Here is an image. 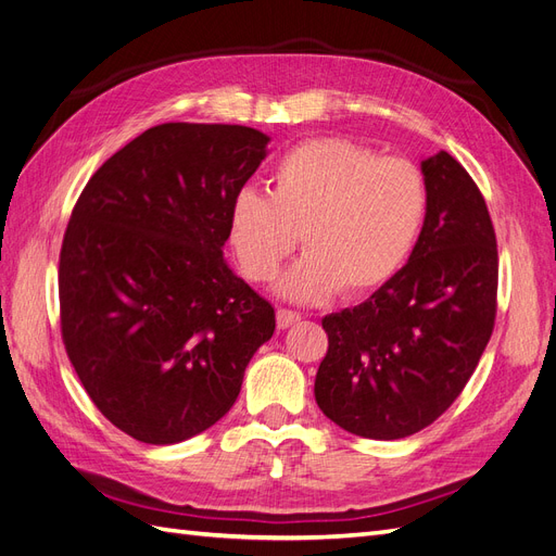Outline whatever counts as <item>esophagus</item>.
I'll use <instances>...</instances> for the list:
<instances>
[{
  "instance_id": "1",
  "label": "esophagus",
  "mask_w": 556,
  "mask_h": 556,
  "mask_svg": "<svg viewBox=\"0 0 556 556\" xmlns=\"http://www.w3.org/2000/svg\"><path fill=\"white\" fill-rule=\"evenodd\" d=\"M276 319H278V327H280V329H288V327H292L294 323H299L301 315H299L296 311H290V308H278Z\"/></svg>"
}]
</instances>
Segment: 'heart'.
<instances>
[{"mask_svg": "<svg viewBox=\"0 0 556 556\" xmlns=\"http://www.w3.org/2000/svg\"><path fill=\"white\" fill-rule=\"evenodd\" d=\"M427 215V182L408 160L380 157L343 137L294 146L268 176V194L241 190L231 201L229 237L248 278L274 280L294 248L301 260L282 292L315 301L371 292L390 280Z\"/></svg>", "mask_w": 556, "mask_h": 556, "instance_id": "b5f03b06", "label": "heart"}]
</instances>
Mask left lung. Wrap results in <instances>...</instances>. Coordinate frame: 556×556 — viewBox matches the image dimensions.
<instances>
[{
    "label": "left lung",
    "instance_id": "1",
    "mask_svg": "<svg viewBox=\"0 0 556 556\" xmlns=\"http://www.w3.org/2000/svg\"><path fill=\"white\" fill-rule=\"evenodd\" d=\"M422 174L427 215L408 264L364 304L323 319L315 401L362 439H406L439 419L494 331L498 250L484 197L445 150Z\"/></svg>",
    "mask_w": 556,
    "mask_h": 556
}]
</instances>
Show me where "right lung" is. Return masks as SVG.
I'll list each match as a JSON object with an SVG mask.
<instances>
[{"instance_id":"1","label":"right lung","mask_w":556,"mask_h":556,"mask_svg":"<svg viewBox=\"0 0 556 556\" xmlns=\"http://www.w3.org/2000/svg\"><path fill=\"white\" fill-rule=\"evenodd\" d=\"M243 125L164 123L83 188L60 250V329L111 425L172 445L227 415L276 313L223 257L229 211L266 155Z\"/></svg>"}]
</instances>
